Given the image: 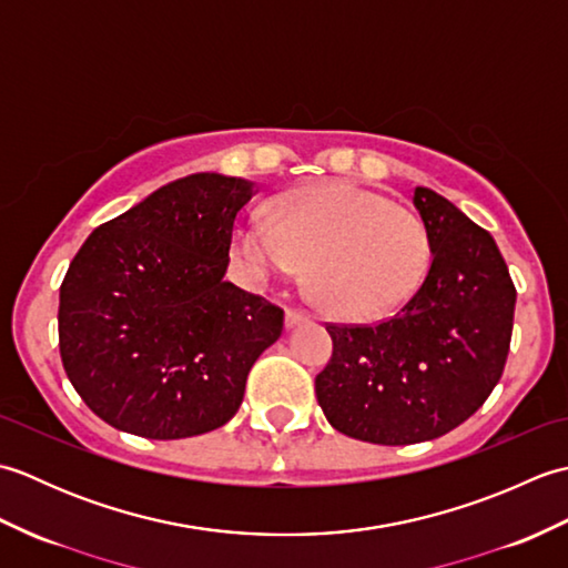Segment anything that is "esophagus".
I'll return each instance as SVG.
<instances>
[{
  "label": "esophagus",
  "mask_w": 568,
  "mask_h": 568,
  "mask_svg": "<svg viewBox=\"0 0 568 568\" xmlns=\"http://www.w3.org/2000/svg\"><path fill=\"white\" fill-rule=\"evenodd\" d=\"M310 320V315L307 312H303V310H285V327L287 329H293L295 324H300V322H307Z\"/></svg>",
  "instance_id": "34e87169"
}]
</instances>
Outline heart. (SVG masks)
I'll return each mask as SVG.
<instances>
[{
  "label": "heart",
  "instance_id": "b5f03b06",
  "mask_svg": "<svg viewBox=\"0 0 568 568\" xmlns=\"http://www.w3.org/2000/svg\"><path fill=\"white\" fill-rule=\"evenodd\" d=\"M234 251L256 283L307 263L317 303L344 320H378L417 293L429 268V236L417 214L344 180L277 195L268 222L248 220Z\"/></svg>",
  "mask_w": 568,
  "mask_h": 568
}]
</instances>
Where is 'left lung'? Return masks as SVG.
<instances>
[{
  "mask_svg": "<svg viewBox=\"0 0 568 568\" xmlns=\"http://www.w3.org/2000/svg\"><path fill=\"white\" fill-rule=\"evenodd\" d=\"M432 261L417 293L378 324H327L315 378L346 437L405 446L462 425L496 388L510 352L515 285L496 241L429 187H415Z\"/></svg>",
  "mask_w": 568,
  "mask_h": 568,
  "instance_id": "8db88e82",
  "label": "left lung"
}]
</instances>
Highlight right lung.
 Listing matches in <instances>:
<instances>
[{
	"instance_id": "obj_1",
	"label": "right lung",
	"mask_w": 568,
	"mask_h": 568,
	"mask_svg": "<svg viewBox=\"0 0 568 568\" xmlns=\"http://www.w3.org/2000/svg\"><path fill=\"white\" fill-rule=\"evenodd\" d=\"M256 185L195 173L155 190L84 241L60 285L58 342L94 415L146 439L226 425L283 310L224 281Z\"/></svg>"
}]
</instances>
